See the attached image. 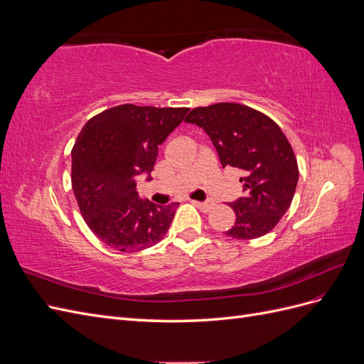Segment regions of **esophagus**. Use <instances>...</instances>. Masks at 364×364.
Segmentation results:
<instances>
[{
    "mask_svg": "<svg viewBox=\"0 0 364 364\" xmlns=\"http://www.w3.org/2000/svg\"><path fill=\"white\" fill-rule=\"evenodd\" d=\"M193 203L200 209V211H203V213H209L211 211V209L214 208V203L213 202H197V200H193Z\"/></svg>",
    "mask_w": 364,
    "mask_h": 364,
    "instance_id": "obj_1",
    "label": "esophagus"
}]
</instances>
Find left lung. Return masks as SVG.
Here are the masks:
<instances>
[{
	"label": "left lung",
	"mask_w": 364,
	"mask_h": 364,
	"mask_svg": "<svg viewBox=\"0 0 364 364\" xmlns=\"http://www.w3.org/2000/svg\"><path fill=\"white\" fill-rule=\"evenodd\" d=\"M185 121L206 132L223 168L241 174L245 196L229 203L235 223L226 235L253 240L270 232L290 208L299 179L293 149L279 126L237 103L196 107Z\"/></svg>",
	"instance_id": "1"
}]
</instances>
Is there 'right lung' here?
Listing matches in <instances>:
<instances>
[{
	"label": "right lung",
	"mask_w": 364,
	"mask_h": 364,
	"mask_svg": "<svg viewBox=\"0 0 364 364\" xmlns=\"http://www.w3.org/2000/svg\"><path fill=\"white\" fill-rule=\"evenodd\" d=\"M188 107L121 105L83 126L71 151L73 191L86 225L109 247L138 252L165 237L179 203L139 199V176L151 181L158 149Z\"/></svg>",
	"instance_id": "obj_1"
}]
</instances>
